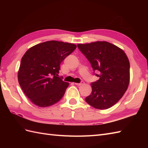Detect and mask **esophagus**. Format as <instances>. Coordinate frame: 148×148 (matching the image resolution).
I'll use <instances>...</instances> for the list:
<instances>
[{
    "instance_id": "34e87169",
    "label": "esophagus",
    "mask_w": 148,
    "mask_h": 148,
    "mask_svg": "<svg viewBox=\"0 0 148 148\" xmlns=\"http://www.w3.org/2000/svg\"><path fill=\"white\" fill-rule=\"evenodd\" d=\"M84 83V81H81V82L80 83H75V84H76V85H77V86H81V85H82V84H83Z\"/></svg>"
}]
</instances>
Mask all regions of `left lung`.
<instances>
[{
    "label": "left lung",
    "instance_id": "8db88e82",
    "mask_svg": "<svg viewBox=\"0 0 148 148\" xmlns=\"http://www.w3.org/2000/svg\"><path fill=\"white\" fill-rule=\"evenodd\" d=\"M80 51L99 71V79L91 83L92 92L86 102L98 109L116 104L126 92L130 83V62L123 50L106 41L78 44Z\"/></svg>",
    "mask_w": 148,
    "mask_h": 148
}]
</instances>
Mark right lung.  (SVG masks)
Here are the masks:
<instances>
[{
    "instance_id": "right-lung-1",
    "label": "right lung",
    "mask_w": 148,
    "mask_h": 148,
    "mask_svg": "<svg viewBox=\"0 0 148 148\" xmlns=\"http://www.w3.org/2000/svg\"><path fill=\"white\" fill-rule=\"evenodd\" d=\"M76 47L74 44L49 40L31 47L25 53L18 79L24 93L34 104L46 108L62 98L69 84L58 77L60 65Z\"/></svg>"
}]
</instances>
